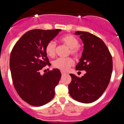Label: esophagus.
<instances>
[{
    "instance_id": "esophagus-1",
    "label": "esophagus",
    "mask_w": 124,
    "mask_h": 124,
    "mask_svg": "<svg viewBox=\"0 0 124 124\" xmlns=\"http://www.w3.org/2000/svg\"><path fill=\"white\" fill-rule=\"evenodd\" d=\"M61 74H62V75H65L66 74V73H65L63 71H61Z\"/></svg>"
}]
</instances>
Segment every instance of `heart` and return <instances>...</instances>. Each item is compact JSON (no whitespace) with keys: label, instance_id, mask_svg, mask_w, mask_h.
<instances>
[{"label":"heart","instance_id":"obj_1","mask_svg":"<svg viewBox=\"0 0 124 124\" xmlns=\"http://www.w3.org/2000/svg\"><path fill=\"white\" fill-rule=\"evenodd\" d=\"M61 41L70 48V53L74 56H79L80 50L79 48V41L75 36L71 34H67L61 38ZM56 44L54 42L50 41L46 45L45 51L48 56L53 57L56 53ZM74 63V61L71 58H58L55 60L53 64L56 68L62 71H67Z\"/></svg>","mask_w":124,"mask_h":124}]
</instances>
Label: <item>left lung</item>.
Here are the masks:
<instances>
[{
	"instance_id": "1",
	"label": "left lung",
	"mask_w": 124,
	"mask_h": 124,
	"mask_svg": "<svg viewBox=\"0 0 124 124\" xmlns=\"http://www.w3.org/2000/svg\"><path fill=\"white\" fill-rule=\"evenodd\" d=\"M84 43V50L76 70H85V74L78 78L73 74L68 85L71 98L78 102L89 104L99 99L106 90L113 70L112 56L102 40L94 34L76 31Z\"/></svg>"
}]
</instances>
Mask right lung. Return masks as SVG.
I'll use <instances>...</instances> for the list:
<instances>
[{
  "mask_svg": "<svg viewBox=\"0 0 124 124\" xmlns=\"http://www.w3.org/2000/svg\"><path fill=\"white\" fill-rule=\"evenodd\" d=\"M61 30L36 29L23 34L13 47L9 67L14 88L19 96L30 105L40 107L49 102L61 77L54 68L41 75L40 70L50 65L45 48Z\"/></svg>",
  "mask_w": 124,
  "mask_h": 124,
  "instance_id": "1",
  "label": "right lung"
}]
</instances>
